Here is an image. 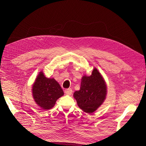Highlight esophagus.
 <instances>
[{"label":"esophagus","instance_id":"obj_1","mask_svg":"<svg viewBox=\"0 0 146 146\" xmlns=\"http://www.w3.org/2000/svg\"><path fill=\"white\" fill-rule=\"evenodd\" d=\"M72 92H73V91L71 88L67 89V90H66V91H65V93L68 95H71V94H72Z\"/></svg>","mask_w":146,"mask_h":146}]
</instances>
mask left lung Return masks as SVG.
<instances>
[{"mask_svg":"<svg viewBox=\"0 0 146 146\" xmlns=\"http://www.w3.org/2000/svg\"><path fill=\"white\" fill-rule=\"evenodd\" d=\"M107 92L104 78L97 69L94 68L91 75L82 76L80 90L74 93L73 97L81 110L92 113L104 102Z\"/></svg>","mask_w":146,"mask_h":146,"instance_id":"left-lung-1","label":"left lung"}]
</instances>
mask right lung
Listing matches in <instances>:
<instances>
[{"label":"right lung","instance_id":"obj_1","mask_svg":"<svg viewBox=\"0 0 146 146\" xmlns=\"http://www.w3.org/2000/svg\"><path fill=\"white\" fill-rule=\"evenodd\" d=\"M32 95L35 102L44 110L52 108L64 91L55 78H47L42 71L38 75L32 86Z\"/></svg>","mask_w":146,"mask_h":146}]
</instances>
